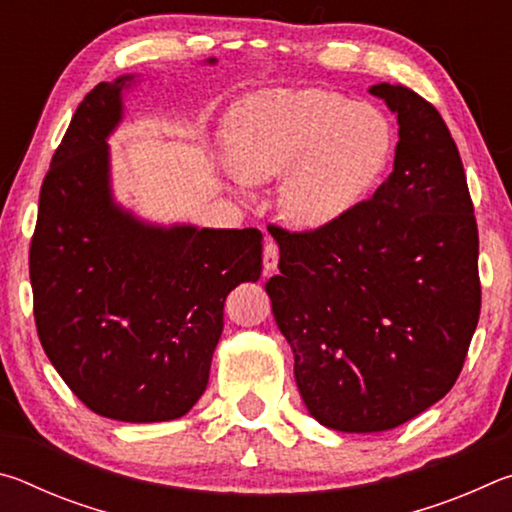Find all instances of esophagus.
<instances>
[{
	"label": "esophagus",
	"mask_w": 512,
	"mask_h": 512,
	"mask_svg": "<svg viewBox=\"0 0 512 512\" xmlns=\"http://www.w3.org/2000/svg\"><path fill=\"white\" fill-rule=\"evenodd\" d=\"M277 259H280V250H277V244L273 239H266V246H264V273L266 275L277 271Z\"/></svg>",
	"instance_id": "obj_1"
}]
</instances>
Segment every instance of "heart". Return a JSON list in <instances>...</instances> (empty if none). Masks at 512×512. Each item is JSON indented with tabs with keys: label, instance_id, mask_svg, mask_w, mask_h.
<instances>
[{
	"label": "heart",
	"instance_id": "obj_1",
	"mask_svg": "<svg viewBox=\"0 0 512 512\" xmlns=\"http://www.w3.org/2000/svg\"><path fill=\"white\" fill-rule=\"evenodd\" d=\"M391 144V126L377 108L318 88L275 90L241 108L223 171L237 192L280 178L284 219L325 230L366 198Z\"/></svg>",
	"mask_w": 512,
	"mask_h": 512
}]
</instances>
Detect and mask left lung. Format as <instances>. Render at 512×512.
Returning a JSON list of instances; mask_svg holds the SVG:
<instances>
[{"label": "left lung", "mask_w": 512, "mask_h": 512, "mask_svg": "<svg viewBox=\"0 0 512 512\" xmlns=\"http://www.w3.org/2000/svg\"><path fill=\"white\" fill-rule=\"evenodd\" d=\"M397 117L393 173L341 223L280 230L266 282L311 418L395 429L449 393L479 323V232L461 155L429 101L368 90Z\"/></svg>", "instance_id": "1"}]
</instances>
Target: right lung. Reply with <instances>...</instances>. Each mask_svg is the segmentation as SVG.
Here are the masks:
<instances>
[{
  "label": "right lung",
  "mask_w": 512,
  "mask_h": 512,
  "mask_svg": "<svg viewBox=\"0 0 512 512\" xmlns=\"http://www.w3.org/2000/svg\"><path fill=\"white\" fill-rule=\"evenodd\" d=\"M137 81L99 83L76 108L40 189L29 273L40 343L72 393L103 418L167 422L205 393L223 302L259 280L264 237L117 203L108 137Z\"/></svg>",
  "instance_id": "1"
}]
</instances>
